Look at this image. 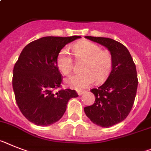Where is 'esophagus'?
I'll use <instances>...</instances> for the list:
<instances>
[{
	"label": "esophagus",
	"instance_id": "1",
	"mask_svg": "<svg viewBox=\"0 0 151 151\" xmlns=\"http://www.w3.org/2000/svg\"><path fill=\"white\" fill-rule=\"evenodd\" d=\"M77 93H78V94L79 95V96H81V95L83 94V93H85V91H81V90H78V91H77Z\"/></svg>",
	"mask_w": 151,
	"mask_h": 151
}]
</instances>
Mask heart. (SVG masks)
Instances as JSON below:
<instances>
[{"mask_svg":"<svg viewBox=\"0 0 151 151\" xmlns=\"http://www.w3.org/2000/svg\"><path fill=\"white\" fill-rule=\"evenodd\" d=\"M73 54L78 60H83L81 73L73 74L65 79L68 87L81 90L89 87L95 80L98 83L104 81L111 73L113 58L107 50L95 43L83 40L73 46ZM58 69L64 74H69L73 69V60L66 50H60L57 58Z\"/></svg>","mask_w":151,"mask_h":151,"instance_id":"b5f03b06","label":"heart"}]
</instances>
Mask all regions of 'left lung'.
Returning a JSON list of instances; mask_svg holds the SVG:
<instances>
[{
	"label": "left lung",
	"mask_w": 151,
	"mask_h": 151,
	"mask_svg": "<svg viewBox=\"0 0 151 151\" xmlns=\"http://www.w3.org/2000/svg\"><path fill=\"white\" fill-rule=\"evenodd\" d=\"M85 37L107 47L113 58L107 81L91 91L95 96L94 103L84 107L93 124L109 127L124 121L131 111L138 84L136 66L127 48L118 41L100 37Z\"/></svg>",
	"instance_id": "obj_1"
}]
</instances>
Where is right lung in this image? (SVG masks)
Masks as SVG:
<instances>
[{"mask_svg": "<svg viewBox=\"0 0 151 151\" xmlns=\"http://www.w3.org/2000/svg\"><path fill=\"white\" fill-rule=\"evenodd\" d=\"M81 36L44 37L34 40L21 51L13 70L15 100L29 121L49 126L60 120L67 104L78 94L74 90H58L62 77L57 58L68 43Z\"/></svg>", "mask_w": 151, "mask_h": 151, "instance_id": "add662e5", "label": "right lung"}]
</instances>
